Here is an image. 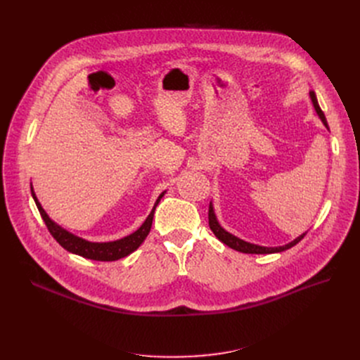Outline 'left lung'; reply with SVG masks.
Segmentation results:
<instances>
[{
  "label": "left lung",
  "instance_id": "1",
  "mask_svg": "<svg viewBox=\"0 0 360 360\" xmlns=\"http://www.w3.org/2000/svg\"><path fill=\"white\" fill-rule=\"evenodd\" d=\"M309 98H311V101H312V105H314V109H315V112H316V115L319 117L321 121H323V124L326 125V128L330 131L328 124H327V120H326V115H324V112L321 110V108H319V105H318V99H316V94H315L314 90H309ZM209 224H210L212 232L214 233V236H216L220 242H223L224 245H228L229 248H232V250H235V251H239V252H243V254H276V252L286 251V250L295 247V245H296L297 242H300L302 239H304V236L307 235V232L302 233L300 236H297V238L293 239L292 242H289V243H286V245H283V247H262V245H257V243L247 242V240H243V239H240V238L232 235L231 232H228V231L221 228V224L219 223L217 216H216V213H214V207H213V202H212V201H210V207H209Z\"/></svg>",
  "mask_w": 360,
  "mask_h": 360
}]
</instances>
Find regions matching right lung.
<instances>
[{"label":"right lung","instance_id":"add662e5","mask_svg":"<svg viewBox=\"0 0 360 360\" xmlns=\"http://www.w3.org/2000/svg\"><path fill=\"white\" fill-rule=\"evenodd\" d=\"M30 191H32V197L36 202L37 210H39L48 231L51 232V235L53 236V239L58 242L64 250H67L68 252H72L75 255H80L89 259H96V261H117L121 259L127 255H129L131 252H134L140 245L144 242V239L147 238V235L150 233L151 229V223H153V217H155V210L159 204V201L162 200V197L166 194V191H163L155 205L153 209H151L150 214L147 216V219L144 220V223L140 226V228L132 232L131 235L117 239V240H110V242H90L86 240L77 235H74L71 232H68L67 229L61 228L58 223H55L48 213L44 210L42 204L37 200L34 190H33V185L30 184Z\"/></svg>","mask_w":360,"mask_h":360}]
</instances>
